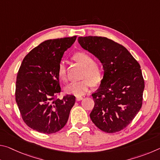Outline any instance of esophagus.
<instances>
[{
	"mask_svg": "<svg viewBox=\"0 0 160 160\" xmlns=\"http://www.w3.org/2000/svg\"><path fill=\"white\" fill-rule=\"evenodd\" d=\"M82 99H83V97H81V96H77L76 97V99L78 100V101H80V100H82Z\"/></svg>",
	"mask_w": 160,
	"mask_h": 160,
	"instance_id": "34e87169",
	"label": "esophagus"
}]
</instances>
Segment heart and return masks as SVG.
I'll return each instance as SVG.
<instances>
[{"label":"heart","mask_w":160,"mask_h":160,"mask_svg":"<svg viewBox=\"0 0 160 160\" xmlns=\"http://www.w3.org/2000/svg\"><path fill=\"white\" fill-rule=\"evenodd\" d=\"M73 58L84 67L82 80L74 81L68 85L65 90L67 93L81 96L88 92L92 85L98 83L102 77V66L98 60H93L92 56L86 51H78ZM58 75L63 81L67 80L66 67L64 61H61L58 67Z\"/></svg>","instance_id":"obj_1"}]
</instances>
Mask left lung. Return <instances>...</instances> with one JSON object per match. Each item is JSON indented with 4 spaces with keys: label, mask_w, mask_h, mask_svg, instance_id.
<instances>
[{
    "label": "left lung",
    "mask_w": 160,
    "mask_h": 160,
    "mask_svg": "<svg viewBox=\"0 0 160 160\" xmlns=\"http://www.w3.org/2000/svg\"><path fill=\"white\" fill-rule=\"evenodd\" d=\"M78 42L99 59L104 70L99 88L92 94L91 120L102 131H120L142 107L145 81L140 64L123 46L107 37H80Z\"/></svg>",
    "instance_id": "8db88e82"
}]
</instances>
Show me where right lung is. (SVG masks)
I'll list each match as a JSON object with an SVG mask.
<instances>
[{"mask_svg": "<svg viewBox=\"0 0 160 160\" xmlns=\"http://www.w3.org/2000/svg\"><path fill=\"white\" fill-rule=\"evenodd\" d=\"M76 36L48 39L24 58L15 85V101L24 122L44 134L60 131L66 125L75 102L71 94L58 99L61 88L58 67L65 51Z\"/></svg>", "mask_w": 160, "mask_h": 160, "instance_id": "add662e5", "label": "right lung"}]
</instances>
